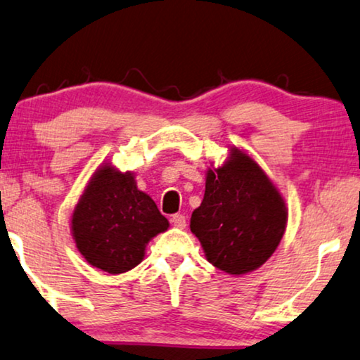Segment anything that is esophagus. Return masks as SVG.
I'll return each instance as SVG.
<instances>
[{"mask_svg":"<svg viewBox=\"0 0 360 360\" xmlns=\"http://www.w3.org/2000/svg\"><path fill=\"white\" fill-rule=\"evenodd\" d=\"M172 224L175 226V228H179V229H184L185 226H186V218L184 214H174L172 216Z\"/></svg>","mask_w":360,"mask_h":360,"instance_id":"esophagus-1","label":"esophagus"}]
</instances>
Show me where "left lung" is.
<instances>
[{
    "label": "left lung",
    "instance_id": "1",
    "mask_svg": "<svg viewBox=\"0 0 360 360\" xmlns=\"http://www.w3.org/2000/svg\"><path fill=\"white\" fill-rule=\"evenodd\" d=\"M283 196L252 157L231 147L221 167L206 170L205 196L190 229L206 260L231 275L259 269L278 248L287 228Z\"/></svg>",
    "mask_w": 360,
    "mask_h": 360
}]
</instances>
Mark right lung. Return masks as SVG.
I'll use <instances>...</instances> for the list:
<instances>
[{
	"instance_id": "obj_1",
	"label": "right lung",
	"mask_w": 360,
	"mask_h": 360,
	"mask_svg": "<svg viewBox=\"0 0 360 360\" xmlns=\"http://www.w3.org/2000/svg\"><path fill=\"white\" fill-rule=\"evenodd\" d=\"M70 229L88 264L117 275L142 262L146 245L169 229V221L154 200L137 188L132 172H121L106 162L83 190Z\"/></svg>"
}]
</instances>
